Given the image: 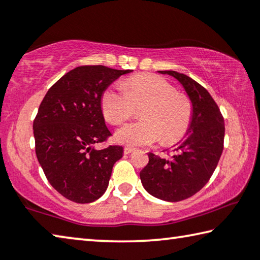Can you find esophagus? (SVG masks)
<instances>
[{"mask_svg":"<svg viewBox=\"0 0 260 260\" xmlns=\"http://www.w3.org/2000/svg\"><path fill=\"white\" fill-rule=\"evenodd\" d=\"M134 151V148H129V147H126L125 149H124V153L125 155H129L131 152H133Z\"/></svg>","mask_w":260,"mask_h":260,"instance_id":"1","label":"esophagus"}]
</instances>
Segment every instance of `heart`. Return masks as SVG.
Here are the masks:
<instances>
[{
  "label": "heart",
  "mask_w": 260,
  "mask_h": 260,
  "mask_svg": "<svg viewBox=\"0 0 260 260\" xmlns=\"http://www.w3.org/2000/svg\"><path fill=\"white\" fill-rule=\"evenodd\" d=\"M142 121L129 122L116 132L117 142L127 146H150L161 140L173 144L187 133L192 107L187 96L178 94L173 85L153 74H138L122 86L104 90L102 111L110 124L120 125L133 114L135 107H143Z\"/></svg>",
  "instance_id": "b5f03b06"
}]
</instances>
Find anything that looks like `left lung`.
I'll return each instance as SVG.
<instances>
[{
	"label": "left lung",
	"instance_id": "obj_1",
	"mask_svg": "<svg viewBox=\"0 0 260 260\" xmlns=\"http://www.w3.org/2000/svg\"><path fill=\"white\" fill-rule=\"evenodd\" d=\"M170 74L181 83L192 105L186 138L174 147V156L164 159L149 152V162L140 172L150 195L167 202L189 199L203 188L213 174L223 149L225 122L217 103L203 86L183 73Z\"/></svg>",
	"mask_w": 260,
	"mask_h": 260
}]
</instances>
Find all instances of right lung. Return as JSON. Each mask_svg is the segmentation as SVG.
I'll list each match as a JSON object with an SVG mask.
<instances>
[{
    "label": "right lung",
    "instance_id": "right-lung-1",
    "mask_svg": "<svg viewBox=\"0 0 260 260\" xmlns=\"http://www.w3.org/2000/svg\"><path fill=\"white\" fill-rule=\"evenodd\" d=\"M132 70L83 65L50 87L33 121L35 152L48 181L76 203H91L107 190L122 147L95 146L111 133L101 107L104 90Z\"/></svg>",
    "mask_w": 260,
    "mask_h": 260
}]
</instances>
